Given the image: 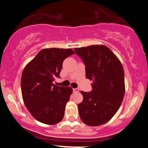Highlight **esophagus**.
Returning a JSON list of instances; mask_svg holds the SVG:
<instances>
[{
    "label": "esophagus",
    "mask_w": 148,
    "mask_h": 148,
    "mask_svg": "<svg viewBox=\"0 0 148 148\" xmlns=\"http://www.w3.org/2000/svg\"><path fill=\"white\" fill-rule=\"evenodd\" d=\"M79 89H78V88H74V89H73V92H74V93H77V92H79Z\"/></svg>",
    "instance_id": "obj_1"
}]
</instances>
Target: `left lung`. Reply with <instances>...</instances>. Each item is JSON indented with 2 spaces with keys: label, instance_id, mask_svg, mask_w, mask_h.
<instances>
[{
  "label": "left lung",
  "instance_id": "8db88e82",
  "mask_svg": "<svg viewBox=\"0 0 148 148\" xmlns=\"http://www.w3.org/2000/svg\"><path fill=\"white\" fill-rule=\"evenodd\" d=\"M86 65V76L92 81V90L81 91L84 99L78 105L81 120L89 126L109 121L118 111L125 95L123 64L105 45L75 48Z\"/></svg>",
  "mask_w": 148,
  "mask_h": 148
}]
</instances>
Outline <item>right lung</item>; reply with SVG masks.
Masks as SVG:
<instances>
[{
  "label": "right lung",
  "mask_w": 148,
  "mask_h": 148,
  "mask_svg": "<svg viewBox=\"0 0 148 148\" xmlns=\"http://www.w3.org/2000/svg\"><path fill=\"white\" fill-rule=\"evenodd\" d=\"M72 54V49H44L23 69L21 79L23 102L40 123L56 125L63 118L72 88L57 86L53 81L60 77L62 62Z\"/></svg>",
  "instance_id": "obj_1"
}]
</instances>
